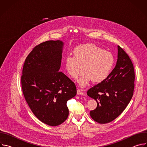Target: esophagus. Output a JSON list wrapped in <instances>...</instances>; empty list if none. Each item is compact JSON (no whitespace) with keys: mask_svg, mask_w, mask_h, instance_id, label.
Segmentation results:
<instances>
[{"mask_svg":"<svg viewBox=\"0 0 147 147\" xmlns=\"http://www.w3.org/2000/svg\"><path fill=\"white\" fill-rule=\"evenodd\" d=\"M85 90H82V89H80V88H78L77 89V94L78 95H84L85 94L84 93V91Z\"/></svg>","mask_w":147,"mask_h":147,"instance_id":"34e87169","label":"esophagus"}]
</instances>
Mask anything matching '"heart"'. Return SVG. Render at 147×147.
Returning a JSON list of instances; mask_svg holds the SVG:
<instances>
[{"label":"heart","instance_id":"obj_1","mask_svg":"<svg viewBox=\"0 0 147 147\" xmlns=\"http://www.w3.org/2000/svg\"><path fill=\"white\" fill-rule=\"evenodd\" d=\"M74 56H67L65 60V66L67 73L77 78L80 86L88 85L92 80L94 82H100L105 80L112 71L114 65V57L108 51L95 44L81 45L73 51Z\"/></svg>","mask_w":147,"mask_h":147}]
</instances>
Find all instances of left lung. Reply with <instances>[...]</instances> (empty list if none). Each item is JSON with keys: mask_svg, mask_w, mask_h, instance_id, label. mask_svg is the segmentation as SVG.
Masks as SVG:
<instances>
[{"mask_svg": "<svg viewBox=\"0 0 147 147\" xmlns=\"http://www.w3.org/2000/svg\"><path fill=\"white\" fill-rule=\"evenodd\" d=\"M116 65L109 76L87 91V95L97 102V107L90 111L95 121L105 124L117 117L132 98L134 89L135 73L128 55L117 46Z\"/></svg>", "mask_w": 147, "mask_h": 147, "instance_id": "1", "label": "left lung"}]
</instances>
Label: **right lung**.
<instances>
[{"label":"right lung","instance_id":"add662e5","mask_svg":"<svg viewBox=\"0 0 147 147\" xmlns=\"http://www.w3.org/2000/svg\"><path fill=\"white\" fill-rule=\"evenodd\" d=\"M64 43L48 40L35 47L26 59L22 76L23 92L34 115L56 126L68 117L67 102L77 94L75 84L59 71Z\"/></svg>","mask_w":147,"mask_h":147}]
</instances>
